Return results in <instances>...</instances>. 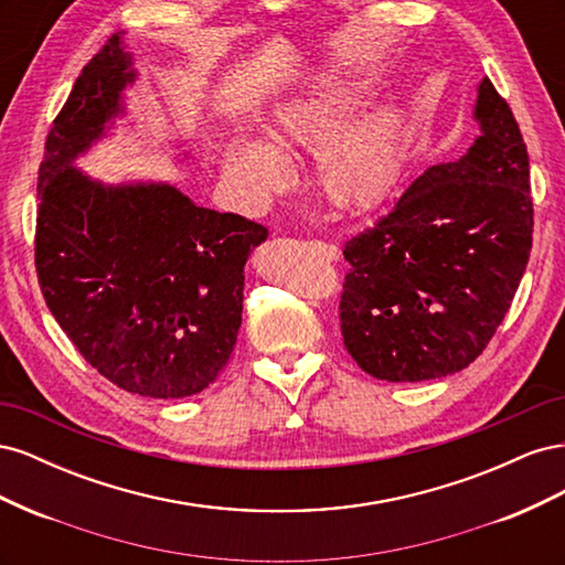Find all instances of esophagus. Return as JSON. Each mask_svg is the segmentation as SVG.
<instances>
[{
    "label": "esophagus",
    "instance_id": "obj_1",
    "mask_svg": "<svg viewBox=\"0 0 565 565\" xmlns=\"http://www.w3.org/2000/svg\"><path fill=\"white\" fill-rule=\"evenodd\" d=\"M311 247L318 252V256H322L324 262H337L339 249H337L334 245H330V243H322V241H313V243H311Z\"/></svg>",
    "mask_w": 565,
    "mask_h": 565
}]
</instances>
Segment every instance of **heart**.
<instances>
[{"label":"heart","instance_id":"1","mask_svg":"<svg viewBox=\"0 0 565 565\" xmlns=\"http://www.w3.org/2000/svg\"><path fill=\"white\" fill-rule=\"evenodd\" d=\"M361 100L347 82H324L273 108L264 141L237 136L224 152V174L252 200H266L287 181L282 158L316 152L320 191L337 204H358L380 193L396 169L405 139L403 113L382 106L341 127Z\"/></svg>","mask_w":565,"mask_h":565}]
</instances>
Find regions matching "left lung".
I'll list each match as a JSON object with an SVG mask.
<instances>
[{"mask_svg":"<svg viewBox=\"0 0 565 565\" xmlns=\"http://www.w3.org/2000/svg\"><path fill=\"white\" fill-rule=\"evenodd\" d=\"M481 136L426 169L377 224L344 247V347L386 382L469 367L500 328L533 247V198L521 129L488 77L473 108Z\"/></svg>","mask_w":565,"mask_h":565,"instance_id":"left-lung-1","label":"left lung"}]
</instances>
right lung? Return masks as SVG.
Listing matches in <instances>:
<instances>
[{
    "label": "right lung",
    "instance_id": "1",
    "mask_svg": "<svg viewBox=\"0 0 565 565\" xmlns=\"http://www.w3.org/2000/svg\"><path fill=\"white\" fill-rule=\"evenodd\" d=\"M136 71L122 32L84 65L40 164L35 266L61 330L115 386L185 398L226 367L245 264L268 231L169 183L106 185L73 167L125 113Z\"/></svg>",
    "mask_w": 565,
    "mask_h": 565
}]
</instances>
